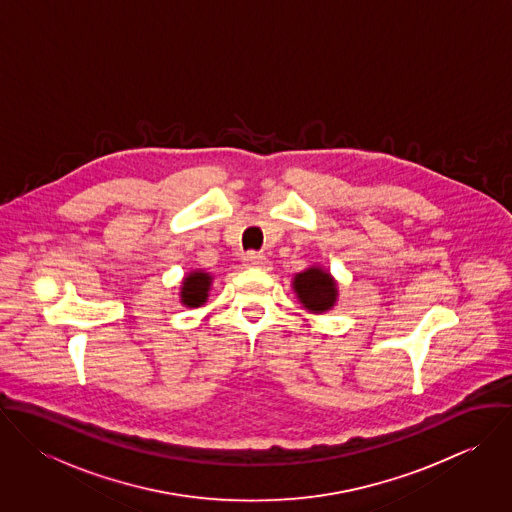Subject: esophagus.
<instances>
[{
    "label": "esophagus",
    "instance_id": "1",
    "mask_svg": "<svg viewBox=\"0 0 512 512\" xmlns=\"http://www.w3.org/2000/svg\"><path fill=\"white\" fill-rule=\"evenodd\" d=\"M242 260H244V266L248 268H268V258L256 252H248Z\"/></svg>",
    "mask_w": 512,
    "mask_h": 512
}]
</instances>
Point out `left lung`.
<instances>
[{
  "instance_id": "1",
  "label": "left lung",
  "mask_w": 512,
  "mask_h": 512,
  "mask_svg": "<svg viewBox=\"0 0 512 512\" xmlns=\"http://www.w3.org/2000/svg\"><path fill=\"white\" fill-rule=\"evenodd\" d=\"M292 286L299 303L313 313L329 311L339 295L333 276L319 266H311L295 274Z\"/></svg>"
}]
</instances>
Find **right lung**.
I'll use <instances>...</instances> for the list:
<instances>
[{"label":"right lung","mask_w":512,"mask_h":512,"mask_svg":"<svg viewBox=\"0 0 512 512\" xmlns=\"http://www.w3.org/2000/svg\"><path fill=\"white\" fill-rule=\"evenodd\" d=\"M213 284V276L203 272V270H195L189 272L187 278L181 284V303L187 307H201L207 297H209V290Z\"/></svg>","instance_id":"add662e5"}]
</instances>
